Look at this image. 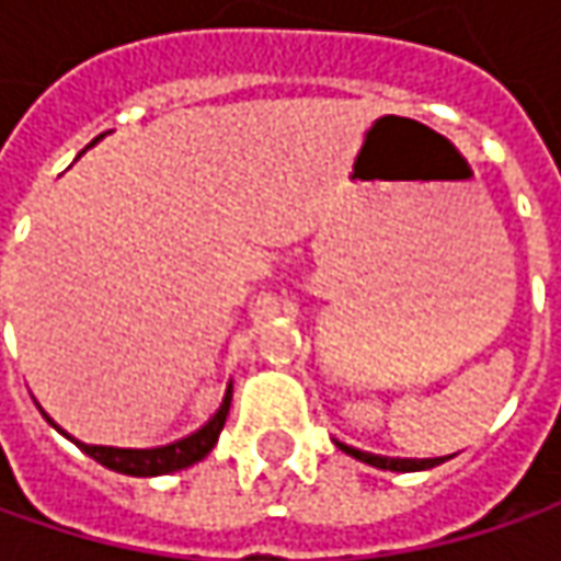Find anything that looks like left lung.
<instances>
[{"instance_id": "1", "label": "left lung", "mask_w": 561, "mask_h": 561, "mask_svg": "<svg viewBox=\"0 0 561 561\" xmlns=\"http://www.w3.org/2000/svg\"><path fill=\"white\" fill-rule=\"evenodd\" d=\"M346 456H353L358 462L375 465L380 471H424V468H434V465L446 462L449 456H440V459H393V456H375V453H365V449H356V446H346V443L334 440Z\"/></svg>"}]
</instances>
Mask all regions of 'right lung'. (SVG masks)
<instances>
[{"instance_id": "obj_1", "label": "right lung", "mask_w": 561, "mask_h": 561, "mask_svg": "<svg viewBox=\"0 0 561 561\" xmlns=\"http://www.w3.org/2000/svg\"><path fill=\"white\" fill-rule=\"evenodd\" d=\"M99 142V140H93ZM90 142V146H93ZM230 397H233V383H227L225 399L218 405V412L211 419L205 421L199 431L186 434L181 440L164 443V446H152V449H121V446H93V443H80L75 437H68L58 424H55L46 412V421L53 424L58 434H65L68 440H75L90 459H96L99 465L118 471V474H130V478H159V474H171V471H181V468H190V465L203 462L205 456L211 453V446L218 443V434L225 427L227 412H230Z\"/></svg>"}]
</instances>
